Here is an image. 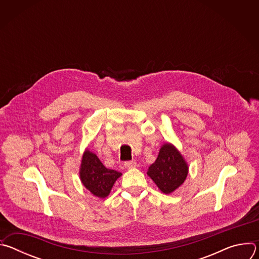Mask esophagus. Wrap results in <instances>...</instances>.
I'll return each instance as SVG.
<instances>
[{"instance_id":"1","label":"esophagus","mask_w":259,"mask_h":259,"mask_svg":"<svg viewBox=\"0 0 259 259\" xmlns=\"http://www.w3.org/2000/svg\"><path fill=\"white\" fill-rule=\"evenodd\" d=\"M125 167L127 169H132V168H135L136 167V162L135 161H128L125 163Z\"/></svg>"}]
</instances>
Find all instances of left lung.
<instances>
[{
    "label": "left lung",
    "mask_w": 259,
    "mask_h": 259,
    "mask_svg": "<svg viewBox=\"0 0 259 259\" xmlns=\"http://www.w3.org/2000/svg\"><path fill=\"white\" fill-rule=\"evenodd\" d=\"M188 173V163L171 143L162 145L157 160L147 170V175L166 195L178 189L186 180Z\"/></svg>",
    "instance_id": "obj_1"
}]
</instances>
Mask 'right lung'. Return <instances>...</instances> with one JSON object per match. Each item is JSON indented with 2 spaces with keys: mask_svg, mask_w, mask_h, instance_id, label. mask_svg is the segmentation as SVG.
<instances>
[{
  "mask_svg": "<svg viewBox=\"0 0 259 259\" xmlns=\"http://www.w3.org/2000/svg\"><path fill=\"white\" fill-rule=\"evenodd\" d=\"M121 175L122 173L116 170L104 167L98 157L89 150L84 152L80 167V178L83 186L95 197L101 199L107 197Z\"/></svg>",
  "mask_w": 259,
  "mask_h": 259,
  "instance_id": "add662e5",
  "label": "right lung"
}]
</instances>
